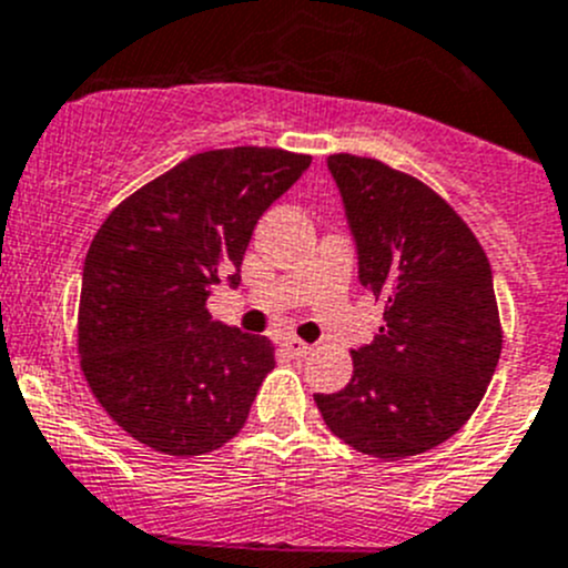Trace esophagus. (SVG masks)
Returning <instances> with one entry per match:
<instances>
[{
    "instance_id": "1",
    "label": "esophagus",
    "mask_w": 568,
    "mask_h": 568,
    "mask_svg": "<svg viewBox=\"0 0 568 568\" xmlns=\"http://www.w3.org/2000/svg\"><path fill=\"white\" fill-rule=\"evenodd\" d=\"M283 347H285V353H288V356H294V358H305V356H311V344H305V342H300V338H294V336H288V338H283Z\"/></svg>"
}]
</instances>
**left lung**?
<instances>
[{
    "instance_id": "left-lung-1",
    "label": "left lung",
    "mask_w": 568,
    "mask_h": 568,
    "mask_svg": "<svg viewBox=\"0 0 568 568\" xmlns=\"http://www.w3.org/2000/svg\"><path fill=\"white\" fill-rule=\"evenodd\" d=\"M358 248V280L384 302L378 336L353 349V378L314 395L356 452L404 459L457 434L501 356L485 248L443 195L378 159L327 156Z\"/></svg>"
}]
</instances>
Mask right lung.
Here are the masks:
<instances>
[{
	"instance_id": "obj_1",
	"label": "right lung",
	"mask_w": 568,
	"mask_h": 568,
	"mask_svg": "<svg viewBox=\"0 0 568 568\" xmlns=\"http://www.w3.org/2000/svg\"><path fill=\"white\" fill-rule=\"evenodd\" d=\"M308 153L221 148L131 193L83 263L78 353L98 404L153 452L199 457L230 443L274 369V344L221 325L212 285L241 283L260 215L308 171Z\"/></svg>"
}]
</instances>
